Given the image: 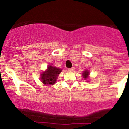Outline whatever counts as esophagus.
<instances>
[{"mask_svg":"<svg viewBox=\"0 0 129 129\" xmlns=\"http://www.w3.org/2000/svg\"><path fill=\"white\" fill-rule=\"evenodd\" d=\"M68 70H69V71H70V72H73V71H74V70H75V68L72 67L71 69H69Z\"/></svg>","mask_w":129,"mask_h":129,"instance_id":"1","label":"esophagus"}]
</instances>
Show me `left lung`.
<instances>
[{
	"label": "left lung",
	"mask_w": 129,
	"mask_h": 129,
	"mask_svg": "<svg viewBox=\"0 0 129 129\" xmlns=\"http://www.w3.org/2000/svg\"><path fill=\"white\" fill-rule=\"evenodd\" d=\"M82 75H83V78L84 79H86V78H88V75H89V72H88L87 70H86L85 71V72H84V73H82Z\"/></svg>",
	"instance_id": "1"
}]
</instances>
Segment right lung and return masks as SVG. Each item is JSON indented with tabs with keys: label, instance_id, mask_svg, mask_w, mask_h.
<instances>
[{
	"label": "right lung",
	"instance_id": "obj_1",
	"mask_svg": "<svg viewBox=\"0 0 129 129\" xmlns=\"http://www.w3.org/2000/svg\"><path fill=\"white\" fill-rule=\"evenodd\" d=\"M61 72L59 68L49 66L45 72H43L41 75V81L44 84H54L57 79V76Z\"/></svg>",
	"mask_w": 129,
	"mask_h": 129
}]
</instances>
